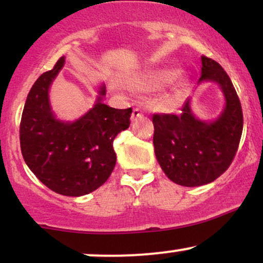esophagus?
Masks as SVG:
<instances>
[{"label":"esophagus","mask_w":263,"mask_h":263,"mask_svg":"<svg viewBox=\"0 0 263 263\" xmlns=\"http://www.w3.org/2000/svg\"><path fill=\"white\" fill-rule=\"evenodd\" d=\"M142 116H143V114H142L140 108H134V111H132V115H131V121L132 122L137 121V120L141 119Z\"/></svg>","instance_id":"esophagus-1"}]
</instances>
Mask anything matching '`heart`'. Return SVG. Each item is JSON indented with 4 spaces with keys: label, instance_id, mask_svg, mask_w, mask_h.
Returning <instances> with one entry per match:
<instances>
[{
    "label": "heart",
    "instance_id": "b5f03b06",
    "mask_svg": "<svg viewBox=\"0 0 263 263\" xmlns=\"http://www.w3.org/2000/svg\"><path fill=\"white\" fill-rule=\"evenodd\" d=\"M185 77L176 68H158L146 71L138 75L134 81L136 89L142 91H161L171 85L170 92L164 96V102L172 104L177 101L183 93L184 86H185Z\"/></svg>",
    "mask_w": 263,
    "mask_h": 263
}]
</instances>
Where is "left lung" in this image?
<instances>
[{"label": "left lung", "mask_w": 263, "mask_h": 263, "mask_svg": "<svg viewBox=\"0 0 263 263\" xmlns=\"http://www.w3.org/2000/svg\"><path fill=\"white\" fill-rule=\"evenodd\" d=\"M201 83L216 84L224 108L215 119H199L186 99L182 115H153V146L162 171L172 182L200 186L221 176L231 164L242 135L240 100L230 78L215 60L201 57Z\"/></svg>", "instance_id": "left-lung-1"}]
</instances>
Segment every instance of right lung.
<instances>
[{"instance_id": "add662e5", "label": "right lung", "mask_w": 263, "mask_h": 263, "mask_svg": "<svg viewBox=\"0 0 263 263\" xmlns=\"http://www.w3.org/2000/svg\"><path fill=\"white\" fill-rule=\"evenodd\" d=\"M65 64L62 57L52 70L32 86L20 126L23 159L34 176L53 192L83 197L101 186L116 164L114 140L129 127L132 108L119 110L104 104L101 84L93 106L74 121L54 114L49 89Z\"/></svg>"}]
</instances>
